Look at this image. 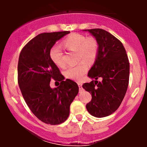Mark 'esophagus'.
<instances>
[{
    "instance_id": "34e87169",
    "label": "esophagus",
    "mask_w": 147,
    "mask_h": 147,
    "mask_svg": "<svg viewBox=\"0 0 147 147\" xmlns=\"http://www.w3.org/2000/svg\"><path fill=\"white\" fill-rule=\"evenodd\" d=\"M78 86H79V91H80V92H81V91L82 90V83L79 82Z\"/></svg>"
}]
</instances>
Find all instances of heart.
Returning <instances> with one entry per match:
<instances>
[{"mask_svg":"<svg viewBox=\"0 0 147 147\" xmlns=\"http://www.w3.org/2000/svg\"><path fill=\"white\" fill-rule=\"evenodd\" d=\"M64 48L71 51H77L79 59H84L77 65L70 66L65 71V75L68 78L74 80H80L88 70V65L86 62H92L97 58L99 51L98 42L94 37L86 38L83 34L79 33H72L69 34L62 41ZM50 57L52 61L57 66L63 68L65 66V61L63 58L61 50L57 46L53 47L50 50Z\"/></svg>","mask_w":147,"mask_h":147,"instance_id":"obj_1","label":"heart"}]
</instances>
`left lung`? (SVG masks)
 <instances>
[{
    "label": "left lung",
    "instance_id": "left-lung-1",
    "mask_svg": "<svg viewBox=\"0 0 147 147\" xmlns=\"http://www.w3.org/2000/svg\"><path fill=\"white\" fill-rule=\"evenodd\" d=\"M89 32L98 42L97 58L88 76L95 79L82 87L92 95L86 109L96 117L109 116L120 106L129 81V61L124 45L109 32L102 29L84 30ZM101 77L102 82L97 81Z\"/></svg>",
    "mask_w": 147,
    "mask_h": 147
}]
</instances>
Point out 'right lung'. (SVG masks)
I'll list each match as a JSON object with an SVG mask.
<instances>
[{"label": "right lung", "mask_w": 147, "mask_h": 147, "mask_svg": "<svg viewBox=\"0 0 147 147\" xmlns=\"http://www.w3.org/2000/svg\"><path fill=\"white\" fill-rule=\"evenodd\" d=\"M68 31L37 35L22 49L18 63V83L27 105L36 117L51 125L68 119L70 106L79 92L77 84L63 76L52 61L50 50ZM52 78L61 81L59 87L49 86Z\"/></svg>", "instance_id": "obj_1"}]
</instances>
